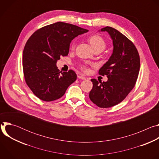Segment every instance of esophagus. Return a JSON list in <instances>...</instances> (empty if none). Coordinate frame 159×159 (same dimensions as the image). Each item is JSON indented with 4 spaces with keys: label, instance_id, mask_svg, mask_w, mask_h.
Masks as SVG:
<instances>
[{
    "label": "esophagus",
    "instance_id": "1",
    "mask_svg": "<svg viewBox=\"0 0 159 159\" xmlns=\"http://www.w3.org/2000/svg\"><path fill=\"white\" fill-rule=\"evenodd\" d=\"M77 77H78L79 79H82V80H85L86 79V77H84L83 75H79Z\"/></svg>",
    "mask_w": 159,
    "mask_h": 159
}]
</instances>
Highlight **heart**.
<instances>
[{
    "mask_svg": "<svg viewBox=\"0 0 159 159\" xmlns=\"http://www.w3.org/2000/svg\"><path fill=\"white\" fill-rule=\"evenodd\" d=\"M88 41L90 43V44H91V46L93 47L94 51L97 50L103 51L106 47V43L104 39L102 37L98 35H94L89 37L88 39ZM74 47H75V44L73 43L72 48H74ZM81 69L84 72H87L88 70V68L86 65H82Z\"/></svg>",
    "mask_w": 159,
    "mask_h": 159,
    "instance_id": "heart-1",
    "label": "heart"
}]
</instances>
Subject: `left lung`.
I'll return each mask as SVG.
<instances>
[{
    "instance_id": "8db88e82",
    "label": "left lung",
    "mask_w": 159,
    "mask_h": 159,
    "mask_svg": "<svg viewBox=\"0 0 159 159\" xmlns=\"http://www.w3.org/2000/svg\"><path fill=\"white\" fill-rule=\"evenodd\" d=\"M99 31H106L113 44L112 53L99 74L106 75V82L93 79L89 98L98 107H110L121 102L137 82L140 66L139 52L134 44L116 29L106 26Z\"/></svg>"
}]
</instances>
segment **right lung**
<instances>
[{"label":"right lung","mask_w":159,"mask_h":159,"mask_svg":"<svg viewBox=\"0 0 159 159\" xmlns=\"http://www.w3.org/2000/svg\"><path fill=\"white\" fill-rule=\"evenodd\" d=\"M87 30L58 22L34 32L26 43L22 68L26 82L41 100L52 101L62 97L77 79L74 71L59 72L57 61L69 54L70 44Z\"/></svg>","instance_id":"add662e5"}]
</instances>
